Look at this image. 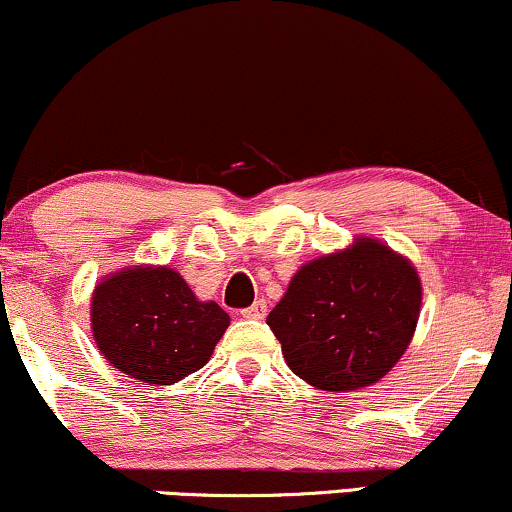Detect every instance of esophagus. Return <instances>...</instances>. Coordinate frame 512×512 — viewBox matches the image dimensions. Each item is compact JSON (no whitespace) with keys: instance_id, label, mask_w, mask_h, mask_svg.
Listing matches in <instances>:
<instances>
[{"instance_id":"1","label":"esophagus","mask_w":512,"mask_h":512,"mask_svg":"<svg viewBox=\"0 0 512 512\" xmlns=\"http://www.w3.org/2000/svg\"><path fill=\"white\" fill-rule=\"evenodd\" d=\"M245 319H255V321H260V319H264V316H267V302L264 300H255L250 304L248 309H243L241 312Z\"/></svg>"}]
</instances>
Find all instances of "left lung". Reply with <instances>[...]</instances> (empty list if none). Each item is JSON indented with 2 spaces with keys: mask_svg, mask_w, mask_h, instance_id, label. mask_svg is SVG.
Returning <instances> with one entry per match:
<instances>
[{
  "mask_svg": "<svg viewBox=\"0 0 512 512\" xmlns=\"http://www.w3.org/2000/svg\"><path fill=\"white\" fill-rule=\"evenodd\" d=\"M413 264L375 238L307 262L267 316L295 375L328 392L378 383L406 352L420 316Z\"/></svg>",
  "mask_w": 512,
  "mask_h": 512,
  "instance_id": "8db88e82",
  "label": "left lung"
}]
</instances>
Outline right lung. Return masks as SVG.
<instances>
[{
    "label": "right lung",
    "mask_w": 512,
    "mask_h": 512,
    "mask_svg": "<svg viewBox=\"0 0 512 512\" xmlns=\"http://www.w3.org/2000/svg\"><path fill=\"white\" fill-rule=\"evenodd\" d=\"M89 309L103 357L148 385H172L203 368L229 326V314L200 302L170 267L115 271L94 288Z\"/></svg>",
    "instance_id": "obj_1"
}]
</instances>
